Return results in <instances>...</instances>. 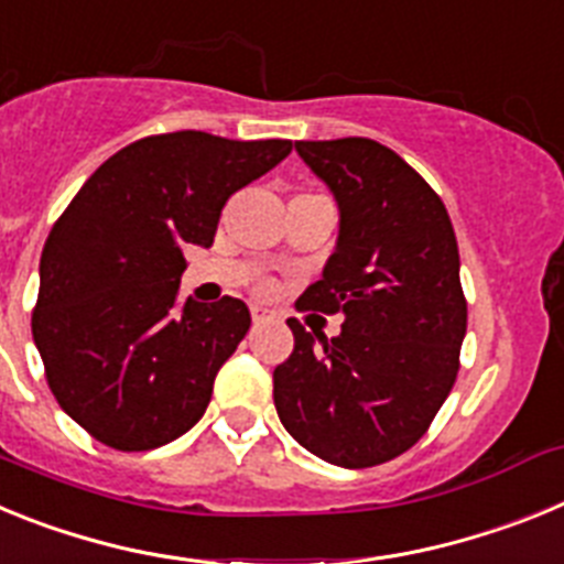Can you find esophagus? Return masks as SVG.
I'll return each instance as SVG.
<instances>
[{
	"instance_id": "1",
	"label": "esophagus",
	"mask_w": 564,
	"mask_h": 564,
	"mask_svg": "<svg viewBox=\"0 0 564 564\" xmlns=\"http://www.w3.org/2000/svg\"><path fill=\"white\" fill-rule=\"evenodd\" d=\"M251 318L253 322H265V318H271V311H268V307L251 305Z\"/></svg>"
}]
</instances>
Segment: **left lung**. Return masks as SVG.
<instances>
[{"instance_id":"obj_1","label":"left lung","mask_w":564,"mask_h":564,"mask_svg":"<svg viewBox=\"0 0 564 564\" xmlns=\"http://www.w3.org/2000/svg\"><path fill=\"white\" fill-rule=\"evenodd\" d=\"M296 152L338 206L336 251L299 307L344 322L333 338L288 322L293 352L273 370V403L316 457L378 466L421 441L460 370L455 228L430 183L378 141H296Z\"/></svg>"}]
</instances>
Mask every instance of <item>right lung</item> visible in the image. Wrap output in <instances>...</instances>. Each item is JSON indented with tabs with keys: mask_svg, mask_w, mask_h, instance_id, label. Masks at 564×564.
<instances>
[{
	"mask_svg": "<svg viewBox=\"0 0 564 564\" xmlns=\"http://www.w3.org/2000/svg\"><path fill=\"white\" fill-rule=\"evenodd\" d=\"M291 149L152 134L101 163L58 217L39 262L33 341L58 406L96 441L149 452L200 421L251 313L234 296L177 305L183 251L212 246L228 197Z\"/></svg>",
	"mask_w": 564,
	"mask_h": 564,
	"instance_id": "obj_1",
	"label": "right lung"
}]
</instances>
